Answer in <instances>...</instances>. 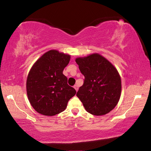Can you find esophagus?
<instances>
[{
	"label": "esophagus",
	"mask_w": 151,
	"mask_h": 151,
	"mask_svg": "<svg viewBox=\"0 0 151 151\" xmlns=\"http://www.w3.org/2000/svg\"><path fill=\"white\" fill-rule=\"evenodd\" d=\"M74 88H75V90H76V92L78 91V85H75V86H74Z\"/></svg>",
	"instance_id": "obj_1"
}]
</instances>
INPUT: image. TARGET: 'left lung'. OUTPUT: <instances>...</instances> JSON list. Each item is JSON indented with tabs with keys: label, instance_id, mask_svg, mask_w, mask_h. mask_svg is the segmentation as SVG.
<instances>
[{
	"label": "left lung",
	"instance_id": "left-lung-1",
	"mask_svg": "<svg viewBox=\"0 0 151 151\" xmlns=\"http://www.w3.org/2000/svg\"><path fill=\"white\" fill-rule=\"evenodd\" d=\"M75 61L85 76L76 96L85 110L96 116L109 113L121 97V79L116 68L96 53L76 58Z\"/></svg>",
	"mask_w": 151,
	"mask_h": 151
}]
</instances>
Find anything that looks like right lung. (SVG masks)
Masks as SVG:
<instances>
[{
    "label": "right lung",
    "instance_id": "1",
    "mask_svg": "<svg viewBox=\"0 0 151 151\" xmlns=\"http://www.w3.org/2000/svg\"><path fill=\"white\" fill-rule=\"evenodd\" d=\"M70 56L50 50L36 61L28 75L27 93L36 111L54 116L65 111L68 101L75 95V89L67 84L63 74Z\"/></svg>",
    "mask_w": 151,
    "mask_h": 151
}]
</instances>
